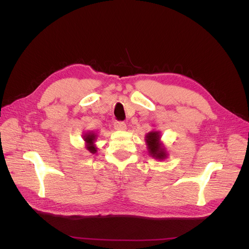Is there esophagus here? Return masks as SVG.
I'll list each match as a JSON object with an SVG mask.
<instances>
[{
  "mask_svg": "<svg viewBox=\"0 0 249 249\" xmlns=\"http://www.w3.org/2000/svg\"><path fill=\"white\" fill-rule=\"evenodd\" d=\"M114 127H115V130H117V131H124L126 129V125L124 122H116L114 124Z\"/></svg>",
  "mask_w": 249,
  "mask_h": 249,
  "instance_id": "1",
  "label": "esophagus"
}]
</instances>
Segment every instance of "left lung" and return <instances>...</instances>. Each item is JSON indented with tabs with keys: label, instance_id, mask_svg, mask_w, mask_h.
I'll return each mask as SVG.
<instances>
[{
	"label": "left lung",
	"instance_id": "obj_1",
	"mask_svg": "<svg viewBox=\"0 0 249 249\" xmlns=\"http://www.w3.org/2000/svg\"><path fill=\"white\" fill-rule=\"evenodd\" d=\"M161 137L160 131L153 130L145 135L144 139L148 155L159 161H163L168 157V152L161 140Z\"/></svg>",
	"mask_w": 249,
	"mask_h": 249
}]
</instances>
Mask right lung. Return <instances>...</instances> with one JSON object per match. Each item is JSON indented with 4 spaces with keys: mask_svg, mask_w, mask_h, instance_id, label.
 <instances>
[{
    "mask_svg": "<svg viewBox=\"0 0 249 249\" xmlns=\"http://www.w3.org/2000/svg\"><path fill=\"white\" fill-rule=\"evenodd\" d=\"M83 140H84V145L85 148L88 150L89 153L95 154L97 152V147L95 145V142L97 139V134L93 131H87L83 134Z\"/></svg>",
    "mask_w": 249,
    "mask_h": 249,
    "instance_id": "1",
    "label": "right lung"
}]
</instances>
